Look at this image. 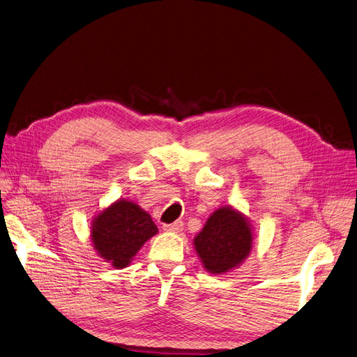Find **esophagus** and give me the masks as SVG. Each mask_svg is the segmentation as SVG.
Listing matches in <instances>:
<instances>
[{"instance_id":"obj_1","label":"esophagus","mask_w":357,"mask_h":357,"mask_svg":"<svg viewBox=\"0 0 357 357\" xmlns=\"http://www.w3.org/2000/svg\"><path fill=\"white\" fill-rule=\"evenodd\" d=\"M163 228L166 229V231H170V233H179V231H182L183 224H182V221H176L174 224H165Z\"/></svg>"}]
</instances>
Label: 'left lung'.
<instances>
[{"label": "left lung", "instance_id": "obj_1", "mask_svg": "<svg viewBox=\"0 0 357 357\" xmlns=\"http://www.w3.org/2000/svg\"><path fill=\"white\" fill-rule=\"evenodd\" d=\"M192 245L206 271L224 274L249 257L254 233L246 215L233 206H222L209 216Z\"/></svg>", "mask_w": 357, "mask_h": 357}]
</instances>
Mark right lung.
Listing matches in <instances>:
<instances>
[{"label": "right lung", "mask_w": 357, "mask_h": 357, "mask_svg": "<svg viewBox=\"0 0 357 357\" xmlns=\"http://www.w3.org/2000/svg\"><path fill=\"white\" fill-rule=\"evenodd\" d=\"M158 233L151 216L132 200L120 199L91 221L90 238L100 258L114 268H126L145 241Z\"/></svg>", "instance_id": "obj_1"}]
</instances>
